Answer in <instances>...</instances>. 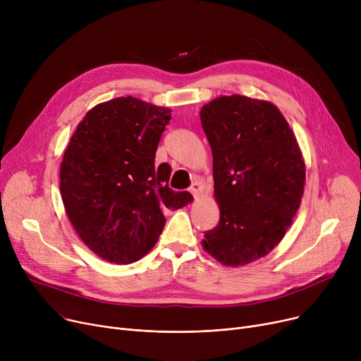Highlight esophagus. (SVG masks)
Instances as JSON below:
<instances>
[{
  "label": "esophagus",
  "instance_id": "34e87169",
  "mask_svg": "<svg viewBox=\"0 0 361 361\" xmlns=\"http://www.w3.org/2000/svg\"><path fill=\"white\" fill-rule=\"evenodd\" d=\"M203 190H204V185H203L202 181H199V180H196V181L192 184V187H190V192L193 193V196H195L196 199H199V197L203 195Z\"/></svg>",
  "mask_w": 361,
  "mask_h": 361
}]
</instances>
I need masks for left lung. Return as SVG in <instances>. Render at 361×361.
Wrapping results in <instances>:
<instances>
[{
	"label": "left lung",
	"instance_id": "1",
	"mask_svg": "<svg viewBox=\"0 0 361 361\" xmlns=\"http://www.w3.org/2000/svg\"><path fill=\"white\" fill-rule=\"evenodd\" d=\"M214 157L219 222L202 240L225 267H244L272 252L290 230L306 185V164L276 105L243 94L200 109Z\"/></svg>",
	"mask_w": 361,
	"mask_h": 361
}]
</instances>
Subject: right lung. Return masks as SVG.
I'll return each instance as SVG.
<instances>
[{
	"mask_svg": "<svg viewBox=\"0 0 361 361\" xmlns=\"http://www.w3.org/2000/svg\"><path fill=\"white\" fill-rule=\"evenodd\" d=\"M171 112L133 97L109 99L86 112L64 150L66 214L82 241L109 263L142 259L164 230V214L193 202L168 187L166 162L155 165Z\"/></svg>",
	"mask_w": 361,
	"mask_h": 361,
	"instance_id": "right-lung-1",
	"label": "right lung"
}]
</instances>
